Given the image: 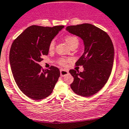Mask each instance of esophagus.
<instances>
[{"label": "esophagus", "instance_id": "34e87169", "mask_svg": "<svg viewBox=\"0 0 129 129\" xmlns=\"http://www.w3.org/2000/svg\"><path fill=\"white\" fill-rule=\"evenodd\" d=\"M69 73L68 71L65 70V69H60V75L61 76H65Z\"/></svg>", "mask_w": 129, "mask_h": 129}]
</instances>
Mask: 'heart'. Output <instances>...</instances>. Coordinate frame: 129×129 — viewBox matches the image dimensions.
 <instances>
[{
  "mask_svg": "<svg viewBox=\"0 0 129 129\" xmlns=\"http://www.w3.org/2000/svg\"><path fill=\"white\" fill-rule=\"evenodd\" d=\"M65 40H66V42L67 43V44L69 45L70 47L71 46H73V45H78L79 43V40L78 39V37L75 35H67L65 37ZM54 46H55V41L54 40H53L51 42L50 44H49V49L50 51L53 50L54 48ZM68 62H69V60L67 58H60L58 60V64L61 65V66H65Z\"/></svg>",
  "mask_w": 129,
  "mask_h": 129,
  "instance_id": "1",
  "label": "heart"
}]
</instances>
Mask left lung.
<instances>
[{"label":"left lung","instance_id":"left-lung-1","mask_svg":"<svg viewBox=\"0 0 129 129\" xmlns=\"http://www.w3.org/2000/svg\"><path fill=\"white\" fill-rule=\"evenodd\" d=\"M66 30L83 40L84 53L76 62L83 72L71 69L74 78L71 88L76 94L89 97L105 85L111 75L114 56L112 40L107 33L90 24L70 25Z\"/></svg>","mask_w":129,"mask_h":129}]
</instances>
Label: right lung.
<instances>
[{
	"label": "right lung",
	"mask_w": 129,
	"mask_h": 129,
	"mask_svg": "<svg viewBox=\"0 0 129 129\" xmlns=\"http://www.w3.org/2000/svg\"><path fill=\"white\" fill-rule=\"evenodd\" d=\"M63 27L31 25L12 43L10 62L13 76L20 90L31 99L39 100L49 96L60 77L58 68L51 66L43 69L39 63L42 55L48 54L49 44Z\"/></svg>",
	"instance_id": "right-lung-1"
}]
</instances>
